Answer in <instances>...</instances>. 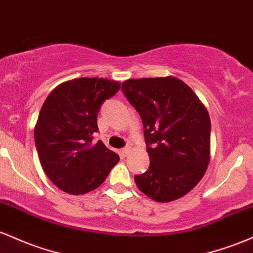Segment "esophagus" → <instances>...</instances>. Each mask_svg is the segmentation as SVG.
<instances>
[{"label":"esophagus","instance_id":"obj_1","mask_svg":"<svg viewBox=\"0 0 253 253\" xmlns=\"http://www.w3.org/2000/svg\"><path fill=\"white\" fill-rule=\"evenodd\" d=\"M130 152H131L130 147H124V148L121 149V155L122 157H127L130 154Z\"/></svg>","mask_w":253,"mask_h":253}]
</instances>
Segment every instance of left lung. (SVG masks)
Wrapping results in <instances>:
<instances>
[{
  "instance_id": "8db88e82",
  "label": "left lung",
  "mask_w": 253,
  "mask_h": 253,
  "mask_svg": "<svg viewBox=\"0 0 253 253\" xmlns=\"http://www.w3.org/2000/svg\"><path fill=\"white\" fill-rule=\"evenodd\" d=\"M122 90L144 127L150 165L134 177L137 188L157 202L191 191L209 164L211 118L188 84L173 76L131 79Z\"/></svg>"
}]
</instances>
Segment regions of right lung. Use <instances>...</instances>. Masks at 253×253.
Returning a JSON list of instances; mask_svg holds the SVG:
<instances>
[{
  "instance_id": "add662e5",
  "label": "right lung",
  "mask_w": 253,
  "mask_h": 253,
  "mask_svg": "<svg viewBox=\"0 0 253 253\" xmlns=\"http://www.w3.org/2000/svg\"><path fill=\"white\" fill-rule=\"evenodd\" d=\"M106 79L81 78L64 82L46 98L35 129V143L49 179L70 195L100 186L119 157L93 135L99 131V110L119 90Z\"/></svg>"
}]
</instances>
